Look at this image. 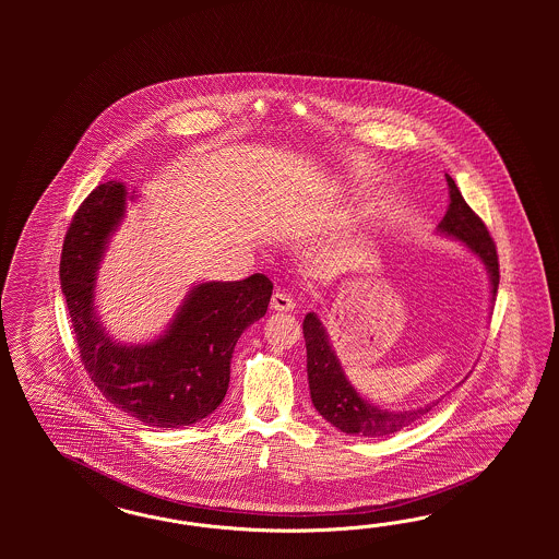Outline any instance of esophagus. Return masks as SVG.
Segmentation results:
<instances>
[{"label":"esophagus","instance_id":"obj_1","mask_svg":"<svg viewBox=\"0 0 559 559\" xmlns=\"http://www.w3.org/2000/svg\"><path fill=\"white\" fill-rule=\"evenodd\" d=\"M271 307L274 311H293L295 309V301L285 290H276L272 295Z\"/></svg>","mask_w":559,"mask_h":559}]
</instances>
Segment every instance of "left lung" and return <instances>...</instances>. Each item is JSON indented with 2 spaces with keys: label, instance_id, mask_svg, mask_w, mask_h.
Listing matches in <instances>:
<instances>
[{
  "label": "left lung",
  "instance_id": "1",
  "mask_svg": "<svg viewBox=\"0 0 559 559\" xmlns=\"http://www.w3.org/2000/svg\"><path fill=\"white\" fill-rule=\"evenodd\" d=\"M451 204L440 221L439 229L447 236L461 239L474 254L479 255L490 272L491 299L496 301L498 283H500V264L496 243L491 239L486 223L475 215L474 209L465 203L457 185L451 176H447ZM305 346H307V377L311 402L330 424L346 435L358 437H388L412 423L420 420L432 407H418L407 412H385L365 402L353 385L346 381L340 369L338 358L332 353L330 342L325 336L322 322L316 313H307L304 320Z\"/></svg>",
  "mask_w": 559,
  "mask_h": 559
}]
</instances>
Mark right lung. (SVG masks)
Listing matches in <instances>:
<instances>
[{"label":"right lung","instance_id":"add662e5","mask_svg":"<svg viewBox=\"0 0 559 559\" xmlns=\"http://www.w3.org/2000/svg\"><path fill=\"white\" fill-rule=\"evenodd\" d=\"M124 197L120 182L94 188L63 239L59 278L80 358L102 395L139 423L190 426L223 402L237 338L266 313L271 278L252 274L236 283H204L188 295L162 338L147 346L110 342L92 301L104 243L124 213Z\"/></svg>","mask_w":559,"mask_h":559}]
</instances>
